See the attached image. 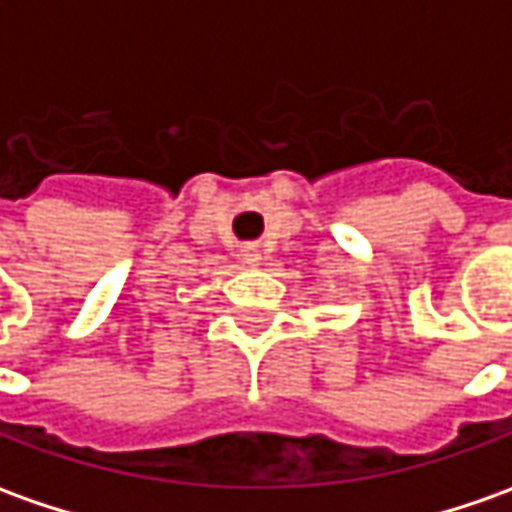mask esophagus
I'll use <instances>...</instances> for the list:
<instances>
[{
  "instance_id": "1",
  "label": "esophagus",
  "mask_w": 512,
  "mask_h": 512,
  "mask_svg": "<svg viewBox=\"0 0 512 512\" xmlns=\"http://www.w3.org/2000/svg\"><path fill=\"white\" fill-rule=\"evenodd\" d=\"M241 257H243V263H249V266H260V249H257L255 243H246L241 249Z\"/></svg>"
}]
</instances>
